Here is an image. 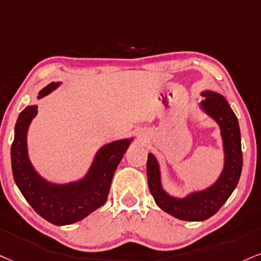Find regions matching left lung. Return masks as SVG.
<instances>
[{"label": "left lung", "mask_w": 261, "mask_h": 261, "mask_svg": "<svg viewBox=\"0 0 261 261\" xmlns=\"http://www.w3.org/2000/svg\"><path fill=\"white\" fill-rule=\"evenodd\" d=\"M201 94L204 96L202 109L219 125L223 139L224 168L217 181L182 198L174 197L163 189L159 161L152 153L147 156V182L156 204L166 213L185 221H203L217 213L239 184L243 165L239 121L229 102L219 93L204 91Z\"/></svg>", "instance_id": "1"}]
</instances>
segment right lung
Returning <instances> with one entry per match:
<instances>
[{
  "label": "right lung",
  "instance_id": "1",
  "mask_svg": "<svg viewBox=\"0 0 261 261\" xmlns=\"http://www.w3.org/2000/svg\"><path fill=\"white\" fill-rule=\"evenodd\" d=\"M60 82L41 89L38 99L56 91ZM37 115V105L27 106L19 114L11 147L13 178L25 199L38 215L54 225H69L85 219L105 203L112 176L133 138L105 144L95 153L82 179L66 184L48 181L32 166L28 151V130Z\"/></svg>",
  "mask_w": 261,
  "mask_h": 261
}]
</instances>
